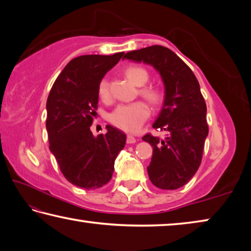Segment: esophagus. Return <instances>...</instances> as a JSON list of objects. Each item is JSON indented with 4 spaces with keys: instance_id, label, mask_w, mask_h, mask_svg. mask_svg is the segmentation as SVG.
<instances>
[{
    "instance_id": "1",
    "label": "esophagus",
    "mask_w": 251,
    "mask_h": 251,
    "mask_svg": "<svg viewBox=\"0 0 251 251\" xmlns=\"http://www.w3.org/2000/svg\"><path fill=\"white\" fill-rule=\"evenodd\" d=\"M136 141H137V139H136V137H135L134 135H131V134L127 135V143H128V144H134V143H136Z\"/></svg>"
}]
</instances>
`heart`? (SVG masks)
I'll use <instances>...</instances> for the list:
<instances>
[{
    "instance_id": "obj_1",
    "label": "heart",
    "mask_w": 251,
    "mask_h": 251,
    "mask_svg": "<svg viewBox=\"0 0 251 251\" xmlns=\"http://www.w3.org/2000/svg\"><path fill=\"white\" fill-rule=\"evenodd\" d=\"M126 75L130 82H133L137 86H143L148 80V73L137 66H130L126 70ZM100 96L103 100L109 97V88L107 80H101L99 88ZM142 94L146 96L151 103L157 104L161 99L160 92L157 88H144ZM151 114V108L145 101L137 100L134 103L121 104L110 113L109 121L114 125L120 127L126 131H136L141 128L148 116Z\"/></svg>"
}]
</instances>
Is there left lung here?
<instances>
[{"instance_id": "obj_1", "label": "left lung", "mask_w": 251, "mask_h": 251, "mask_svg": "<svg viewBox=\"0 0 251 251\" xmlns=\"http://www.w3.org/2000/svg\"><path fill=\"white\" fill-rule=\"evenodd\" d=\"M123 58L152 66L163 80V107L152 127L167 131V136L164 139L151 134L143 137L152 147L147 173L160 189L179 188L198 171L208 136L207 107L198 80L193 71L165 46L131 50Z\"/></svg>"}]
</instances>
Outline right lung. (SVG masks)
<instances>
[{
	"mask_svg": "<svg viewBox=\"0 0 251 251\" xmlns=\"http://www.w3.org/2000/svg\"><path fill=\"white\" fill-rule=\"evenodd\" d=\"M123 55L73 58L55 80L46 101L50 151L66 179L80 188L96 189L107 184L118 152L125 146L126 135L115 127L107 125V133L97 136L90 128L101 79Z\"/></svg>",
	"mask_w": 251,
	"mask_h": 251,
	"instance_id": "obj_1",
	"label": "right lung"
}]
</instances>
